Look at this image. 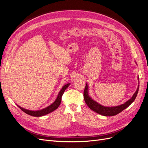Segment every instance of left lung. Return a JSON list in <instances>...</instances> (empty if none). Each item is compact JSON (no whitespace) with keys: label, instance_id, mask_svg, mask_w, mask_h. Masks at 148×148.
Masks as SVG:
<instances>
[{"label":"left lung","instance_id":"8db88e82","mask_svg":"<svg viewBox=\"0 0 148 148\" xmlns=\"http://www.w3.org/2000/svg\"><path fill=\"white\" fill-rule=\"evenodd\" d=\"M138 89H139V85L133 96L132 97V98L130 99L128 101H127L126 103H125L122 105L116 106V107H112L103 106L97 103L96 101H95L94 100H93L88 95V87L87 84H86V86H85V88L84 90L83 97H84L85 103H86L88 106L92 110L103 116H111L116 115L118 113H121L122 111H123L124 109H125L126 108H127L132 103H133L137 97Z\"/></svg>","mask_w":148,"mask_h":148}]
</instances>
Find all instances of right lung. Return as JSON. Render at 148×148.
<instances>
[{"label":"right lung","instance_id":"obj_1","mask_svg":"<svg viewBox=\"0 0 148 148\" xmlns=\"http://www.w3.org/2000/svg\"><path fill=\"white\" fill-rule=\"evenodd\" d=\"M69 84H70L68 83V84H66V85H65V86L62 88V89L59 92V94L58 95V97H57L56 99L55 100V101H54L52 104L49 106V107H46L45 108H44V109H42L41 110H38V111H31V110H28L25 109V108L20 107L19 106H18V107L23 112H24L26 114H29L30 116H35V117H40V116H42L45 115L47 114H49V113L52 112L53 111L55 110L57 108H58V107L59 106V105L61 103L62 96V95H63L65 89L69 86Z\"/></svg>","mask_w":148,"mask_h":148}]
</instances>
